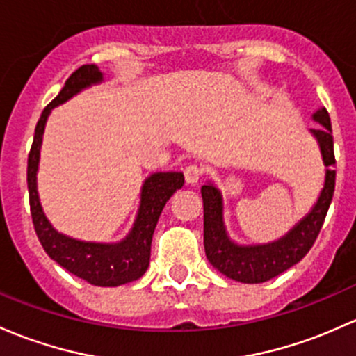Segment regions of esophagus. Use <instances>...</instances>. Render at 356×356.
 <instances>
[{
	"label": "esophagus",
	"mask_w": 356,
	"mask_h": 356,
	"mask_svg": "<svg viewBox=\"0 0 356 356\" xmlns=\"http://www.w3.org/2000/svg\"><path fill=\"white\" fill-rule=\"evenodd\" d=\"M201 175H203V170H201V167H197V165L186 167L184 177H186V182H188V184H196V182L201 179Z\"/></svg>",
	"instance_id": "esophagus-1"
}]
</instances>
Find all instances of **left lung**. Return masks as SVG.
Segmentation results:
<instances>
[{
  "label": "left lung",
  "mask_w": 356,
  "mask_h": 356,
  "mask_svg": "<svg viewBox=\"0 0 356 356\" xmlns=\"http://www.w3.org/2000/svg\"><path fill=\"white\" fill-rule=\"evenodd\" d=\"M312 121L321 126L309 129V133L316 138L323 163L326 167L324 186L309 213L298 220L283 237L268 244H237L227 232L222 191L213 182H207L201 188L204 208V252L211 266L230 280L241 283L268 282L297 264L316 242L334 194L336 170H332V165L336 160L327 111L319 107L312 114Z\"/></svg>",
  "instance_id": "1"
}]
</instances>
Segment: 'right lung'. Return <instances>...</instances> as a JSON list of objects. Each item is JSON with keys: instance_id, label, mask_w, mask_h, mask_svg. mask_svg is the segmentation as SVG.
Returning <instances> with one entry per match:
<instances>
[{"instance_id": "right-lung-1", "label": "right lung", "mask_w": 356, "mask_h": 356, "mask_svg": "<svg viewBox=\"0 0 356 356\" xmlns=\"http://www.w3.org/2000/svg\"><path fill=\"white\" fill-rule=\"evenodd\" d=\"M104 81V73L95 65H85L78 68L66 80L65 87L54 100L40 114L35 126L33 143L29 153L27 186L30 213L35 234L51 259L59 266L68 269L78 278L95 286H119L134 282L147 273L149 264V249L156 222L172 194L184 186L182 172H153L143 181L140 193V207L133 227L124 238L119 242H90L73 238L61 234L52 227L40 204L37 191V172L40 162L44 129L47 118L54 107L63 106L93 85Z\"/></svg>"}]
</instances>
